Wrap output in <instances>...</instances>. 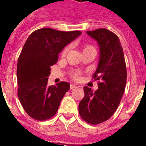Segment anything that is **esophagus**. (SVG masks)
Segmentation results:
<instances>
[{"label":"esophagus","instance_id":"obj_1","mask_svg":"<svg viewBox=\"0 0 146 146\" xmlns=\"http://www.w3.org/2000/svg\"><path fill=\"white\" fill-rule=\"evenodd\" d=\"M77 88L76 85H73V84H71V85H70V89H73V88Z\"/></svg>","mask_w":146,"mask_h":146}]
</instances>
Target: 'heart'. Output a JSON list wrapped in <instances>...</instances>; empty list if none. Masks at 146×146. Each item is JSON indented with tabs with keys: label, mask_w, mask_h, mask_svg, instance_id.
Returning a JSON list of instances; mask_svg holds the SVG:
<instances>
[{
	"label": "heart",
	"mask_w": 146,
	"mask_h": 146,
	"mask_svg": "<svg viewBox=\"0 0 146 146\" xmlns=\"http://www.w3.org/2000/svg\"><path fill=\"white\" fill-rule=\"evenodd\" d=\"M93 48L92 46H89V45H87V46H85V47H84V49L83 50H85V49H88V48ZM67 51H68V47H66V48L63 50L62 52V55H65L66 54V53L67 52ZM73 77L75 78V79H78L79 76V72H76V73H74L73 74Z\"/></svg>",
	"instance_id": "1"
}]
</instances>
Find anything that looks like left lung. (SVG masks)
Here are the masks:
<instances>
[{
	"mask_svg": "<svg viewBox=\"0 0 146 146\" xmlns=\"http://www.w3.org/2000/svg\"><path fill=\"white\" fill-rule=\"evenodd\" d=\"M98 42L100 59L94 73L98 89L93 92L85 86V96L79 104L81 118L91 124L106 121L114 114L120 104L127 82L124 52L118 36L106 28L87 31Z\"/></svg>",
	"mask_w": 146,
	"mask_h": 146,
	"instance_id": "1",
	"label": "left lung"
}]
</instances>
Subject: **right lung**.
<instances>
[{"label":"right lung","mask_w":146,"mask_h":146,"mask_svg":"<svg viewBox=\"0 0 146 146\" xmlns=\"http://www.w3.org/2000/svg\"><path fill=\"white\" fill-rule=\"evenodd\" d=\"M81 34L44 28L33 32L26 40L17 64L18 97L32 118L45 121L56 114L70 84L61 82L48 86L50 67L56 64L63 48Z\"/></svg>","instance_id":"1"}]
</instances>
